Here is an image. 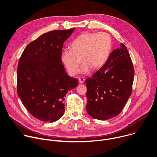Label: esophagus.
<instances>
[{"mask_svg":"<svg viewBox=\"0 0 157 157\" xmlns=\"http://www.w3.org/2000/svg\"><path fill=\"white\" fill-rule=\"evenodd\" d=\"M85 77H80L78 78V82L80 83H83L85 81Z\"/></svg>","mask_w":157,"mask_h":157,"instance_id":"1","label":"esophagus"}]
</instances>
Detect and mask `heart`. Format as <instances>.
<instances>
[{
	"label": "heart",
	"instance_id": "obj_1",
	"mask_svg": "<svg viewBox=\"0 0 157 157\" xmlns=\"http://www.w3.org/2000/svg\"><path fill=\"white\" fill-rule=\"evenodd\" d=\"M70 47L64 49L61 56L68 72L76 75L83 60L80 71L88 74L92 67L98 69L105 64L112 50V40L106 33H84L73 40Z\"/></svg>",
	"mask_w": 157,
	"mask_h": 157
}]
</instances>
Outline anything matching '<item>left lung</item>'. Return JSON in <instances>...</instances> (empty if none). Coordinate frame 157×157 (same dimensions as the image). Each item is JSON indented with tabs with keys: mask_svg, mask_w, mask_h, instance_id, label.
<instances>
[{
	"mask_svg": "<svg viewBox=\"0 0 157 157\" xmlns=\"http://www.w3.org/2000/svg\"><path fill=\"white\" fill-rule=\"evenodd\" d=\"M134 70L123 44L109 55L105 64L86 80L87 113L106 120L117 116L131 94Z\"/></svg>",
	"mask_w": 157,
	"mask_h": 157,
	"instance_id": "1",
	"label": "left lung"
}]
</instances>
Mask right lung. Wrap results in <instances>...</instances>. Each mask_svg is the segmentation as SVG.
<instances>
[{"instance_id": "obj_1", "label": "right lung", "mask_w": 157, "mask_h": 157, "mask_svg": "<svg viewBox=\"0 0 157 157\" xmlns=\"http://www.w3.org/2000/svg\"><path fill=\"white\" fill-rule=\"evenodd\" d=\"M75 28L41 35L24 50L17 68V93L36 118L53 123L65 112L64 97L78 85L67 75L61 56L64 42Z\"/></svg>"}]
</instances>
